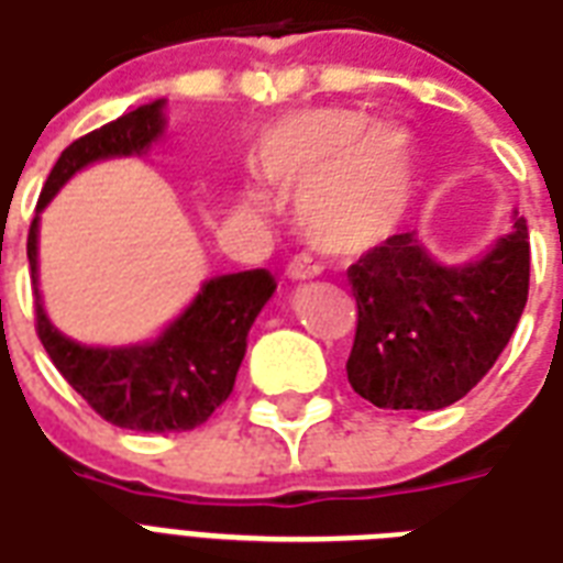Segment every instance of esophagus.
<instances>
[{"instance_id": "1", "label": "esophagus", "mask_w": 563, "mask_h": 563, "mask_svg": "<svg viewBox=\"0 0 563 563\" xmlns=\"http://www.w3.org/2000/svg\"><path fill=\"white\" fill-rule=\"evenodd\" d=\"M285 273H287V278H294V282H306V278H314L317 273H320V266L311 261V255L299 252V255H294L290 261H287Z\"/></svg>"}]
</instances>
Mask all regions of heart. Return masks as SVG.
<instances>
[{
  "label": "heart",
  "mask_w": 563,
  "mask_h": 563,
  "mask_svg": "<svg viewBox=\"0 0 563 563\" xmlns=\"http://www.w3.org/2000/svg\"><path fill=\"white\" fill-rule=\"evenodd\" d=\"M266 180L299 196L314 246L358 255L395 234L416 196V142L407 126L374 124L353 109H308L266 133ZM257 207V198H246Z\"/></svg>",
  "instance_id": "heart-1"
}]
</instances>
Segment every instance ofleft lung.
Masks as SVG:
<instances>
[{"instance_id":"obj_1","label":"left lung","mask_w":563,"mask_h":563,"mask_svg":"<svg viewBox=\"0 0 563 563\" xmlns=\"http://www.w3.org/2000/svg\"><path fill=\"white\" fill-rule=\"evenodd\" d=\"M526 219L481 261L442 266L416 231L388 236L346 269L356 338L346 379L379 409H442L487 377L528 302Z\"/></svg>"}]
</instances>
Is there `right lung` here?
<instances>
[{"mask_svg": "<svg viewBox=\"0 0 563 563\" xmlns=\"http://www.w3.org/2000/svg\"><path fill=\"white\" fill-rule=\"evenodd\" d=\"M163 100L139 106L67 145L46 177L37 213L65 180L88 163L145 154L163 133ZM25 255L35 285V329L58 374L109 424L142 433L196 430L234 391L246 356V335L257 311L276 290L269 269H246L210 278L192 306L151 344L82 346L65 338L44 314L37 294V217L29 225Z\"/></svg>", "mask_w": 563, "mask_h": 563, "instance_id": "1", "label": "right lung"}]
</instances>
